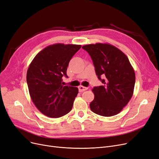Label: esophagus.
I'll return each instance as SVG.
<instances>
[{"label":"esophagus","instance_id":"esophagus-1","mask_svg":"<svg viewBox=\"0 0 159 159\" xmlns=\"http://www.w3.org/2000/svg\"><path fill=\"white\" fill-rule=\"evenodd\" d=\"M87 89H88V88L84 87V86H81V85H80V86H79V90L80 92H83L86 90Z\"/></svg>","mask_w":159,"mask_h":159}]
</instances>
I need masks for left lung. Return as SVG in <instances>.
Instances as JSON below:
<instances>
[{
	"label": "left lung",
	"instance_id": "8db88e82",
	"mask_svg": "<svg viewBox=\"0 0 159 159\" xmlns=\"http://www.w3.org/2000/svg\"><path fill=\"white\" fill-rule=\"evenodd\" d=\"M82 48L90 56L98 78L103 84L92 89L94 99L90 109L103 116L117 115L134 93L136 76L130 61L121 50L109 44H91Z\"/></svg>",
	"mask_w": 159,
	"mask_h": 159
}]
</instances>
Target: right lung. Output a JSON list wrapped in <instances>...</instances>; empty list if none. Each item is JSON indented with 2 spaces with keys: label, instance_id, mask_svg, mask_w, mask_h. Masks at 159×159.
<instances>
[{
  "label": "right lung",
  "instance_id": "right-lung-1",
  "mask_svg": "<svg viewBox=\"0 0 159 159\" xmlns=\"http://www.w3.org/2000/svg\"><path fill=\"white\" fill-rule=\"evenodd\" d=\"M81 45L54 44L34 57L27 72L29 94L35 106L44 115L59 118L72 109L78 88L63 86L70 59Z\"/></svg>",
  "mask_w": 159,
  "mask_h": 159
}]
</instances>
